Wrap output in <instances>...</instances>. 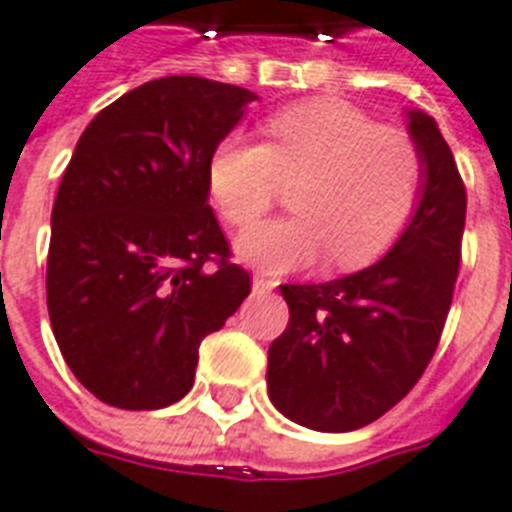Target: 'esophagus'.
<instances>
[{
    "label": "esophagus",
    "instance_id": "obj_1",
    "mask_svg": "<svg viewBox=\"0 0 512 512\" xmlns=\"http://www.w3.org/2000/svg\"><path fill=\"white\" fill-rule=\"evenodd\" d=\"M277 282L275 280H267V277L256 275L253 277V293H269V290L275 288Z\"/></svg>",
    "mask_w": 512,
    "mask_h": 512
}]
</instances>
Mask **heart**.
Listing matches in <instances>:
<instances>
[{
  "label": "heart",
  "mask_w": 512,
  "mask_h": 512,
  "mask_svg": "<svg viewBox=\"0 0 512 512\" xmlns=\"http://www.w3.org/2000/svg\"><path fill=\"white\" fill-rule=\"evenodd\" d=\"M264 145L230 134L208 158V190L235 230L275 206L280 185H296L298 216L256 227L237 256L261 272L304 269L330 253L341 269L365 267L394 245L423 190V153L412 134L380 126L343 100H309L264 121Z\"/></svg>",
  "instance_id": "b5f03b06"
}]
</instances>
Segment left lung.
Returning <instances> with one entry per match:
<instances>
[{
	"label": "left lung",
	"instance_id": "1",
	"mask_svg": "<svg viewBox=\"0 0 512 512\" xmlns=\"http://www.w3.org/2000/svg\"><path fill=\"white\" fill-rule=\"evenodd\" d=\"M407 118L425 174L394 248L354 275L280 285L290 320L269 346V399L312 431H357L402 402L431 362L452 306L465 185L436 121L423 110Z\"/></svg>",
	"mask_w": 512,
	"mask_h": 512
}]
</instances>
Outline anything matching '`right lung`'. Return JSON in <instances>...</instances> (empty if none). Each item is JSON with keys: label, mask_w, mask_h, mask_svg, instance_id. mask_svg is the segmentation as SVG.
<instances>
[{"label": "right lung", "mask_w": 512, "mask_h": 512, "mask_svg": "<svg viewBox=\"0 0 512 512\" xmlns=\"http://www.w3.org/2000/svg\"><path fill=\"white\" fill-rule=\"evenodd\" d=\"M253 100L200 76L147 81L73 150L52 206L47 309L73 375L110 407L179 402L200 341L251 293L208 206V158Z\"/></svg>", "instance_id": "add662e5"}]
</instances>
